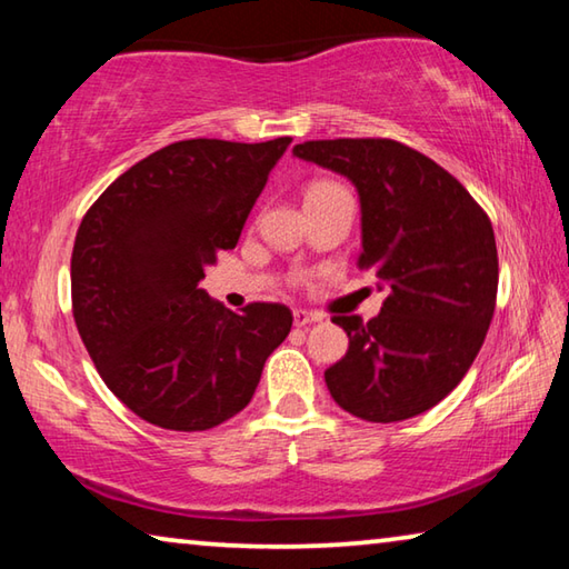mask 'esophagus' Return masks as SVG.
Instances as JSON below:
<instances>
[{"instance_id": "34e87169", "label": "esophagus", "mask_w": 569, "mask_h": 569, "mask_svg": "<svg viewBox=\"0 0 569 569\" xmlns=\"http://www.w3.org/2000/svg\"><path fill=\"white\" fill-rule=\"evenodd\" d=\"M316 321H321L319 313L303 311V308H296V311H293V323L296 326H308V323H316Z\"/></svg>"}]
</instances>
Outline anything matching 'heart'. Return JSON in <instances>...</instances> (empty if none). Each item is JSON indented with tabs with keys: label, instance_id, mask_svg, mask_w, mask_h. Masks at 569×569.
I'll list each match as a JSON object with an SVG mask.
<instances>
[{
	"label": "heart",
	"instance_id": "heart-1",
	"mask_svg": "<svg viewBox=\"0 0 569 569\" xmlns=\"http://www.w3.org/2000/svg\"><path fill=\"white\" fill-rule=\"evenodd\" d=\"M329 186H333V182H316V186H311V190H319V188H329ZM308 190V192H311Z\"/></svg>",
	"mask_w": 569,
	"mask_h": 569
}]
</instances>
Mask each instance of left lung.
Wrapping results in <instances>:
<instances>
[{
    "instance_id": "1",
    "label": "left lung",
    "mask_w": 569,
    "mask_h": 569,
    "mask_svg": "<svg viewBox=\"0 0 569 569\" xmlns=\"http://www.w3.org/2000/svg\"><path fill=\"white\" fill-rule=\"evenodd\" d=\"M296 158L341 172L361 198L359 271L389 283L381 313L333 316L349 351L323 379L353 417H417L465 379L497 306L495 230L467 188L389 138L308 140Z\"/></svg>"
}]
</instances>
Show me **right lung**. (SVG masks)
<instances>
[{
  "mask_svg": "<svg viewBox=\"0 0 569 569\" xmlns=\"http://www.w3.org/2000/svg\"><path fill=\"white\" fill-rule=\"evenodd\" d=\"M291 138L180 140L134 162L84 213L72 248V316L102 381L140 419L206 431L253 399L291 331L283 303L240 313L198 283L236 248Z\"/></svg>",
  "mask_w": 569,
  "mask_h": 569,
  "instance_id": "1",
  "label": "right lung"
}]
</instances>
